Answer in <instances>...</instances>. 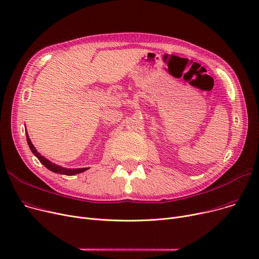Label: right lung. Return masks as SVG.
<instances>
[{
    "label": "right lung",
    "mask_w": 259,
    "mask_h": 259,
    "mask_svg": "<svg viewBox=\"0 0 259 259\" xmlns=\"http://www.w3.org/2000/svg\"><path fill=\"white\" fill-rule=\"evenodd\" d=\"M26 137H27V143H28V146H29V148H30V150L32 151V153H33V154L38 158V160H39L40 162H42V164H43L47 169H49L50 171H52V172H54V173L64 174V175H73V174H77V173H80V172H84V171L88 170V168L66 169V168H63V167H61V166H59V165L53 164V162H51V161H49L48 159H46L44 156L40 155V154L35 150V148H34V146L32 145V143H31V141H30V139H29V137H28V134H26Z\"/></svg>",
    "instance_id": "add662e5"
}]
</instances>
